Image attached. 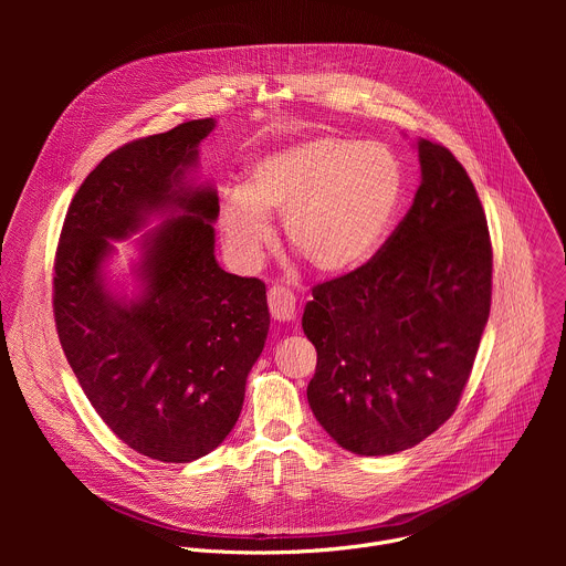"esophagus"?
I'll return each instance as SVG.
<instances>
[{"label":"esophagus","instance_id":"1","mask_svg":"<svg viewBox=\"0 0 566 566\" xmlns=\"http://www.w3.org/2000/svg\"><path fill=\"white\" fill-rule=\"evenodd\" d=\"M269 308H271V315L280 322H289L295 317V311H297V304H295V295L286 289V286H271L269 289Z\"/></svg>","mask_w":566,"mask_h":566}]
</instances>
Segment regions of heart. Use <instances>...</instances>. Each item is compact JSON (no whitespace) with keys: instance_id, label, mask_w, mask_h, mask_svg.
Segmentation results:
<instances>
[{"instance_id":"1","label":"heart","mask_w":566,"mask_h":566,"mask_svg":"<svg viewBox=\"0 0 566 566\" xmlns=\"http://www.w3.org/2000/svg\"><path fill=\"white\" fill-rule=\"evenodd\" d=\"M400 192L385 145L311 136L255 158L247 190L226 192L219 228L234 262L255 269L275 239L269 214H284L289 249L319 275H345L374 255Z\"/></svg>"}]
</instances>
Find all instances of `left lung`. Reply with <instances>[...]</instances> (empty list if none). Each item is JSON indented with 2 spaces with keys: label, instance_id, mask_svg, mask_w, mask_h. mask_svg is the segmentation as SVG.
Masks as SVG:
<instances>
[{
  "label": "left lung",
  "instance_id": "1",
  "mask_svg": "<svg viewBox=\"0 0 566 566\" xmlns=\"http://www.w3.org/2000/svg\"><path fill=\"white\" fill-rule=\"evenodd\" d=\"M415 203L360 269L313 286L302 329L317 365V423L345 450H408L457 410L491 313L493 249L476 190L439 143L419 138Z\"/></svg>",
  "mask_w": 566,
  "mask_h": 566
}]
</instances>
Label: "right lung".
<instances>
[{
  "label": "right lung",
  "mask_w": 566,
  "mask_h": 566,
  "mask_svg": "<svg viewBox=\"0 0 566 566\" xmlns=\"http://www.w3.org/2000/svg\"><path fill=\"white\" fill-rule=\"evenodd\" d=\"M212 118L132 140L75 192L55 253L53 313L64 356L107 428L166 463L212 452L234 428L269 336L266 286L214 258L217 190L197 186ZM165 219L139 240V293L106 286L109 238Z\"/></svg>",
  "instance_id": "1"
}]
</instances>
